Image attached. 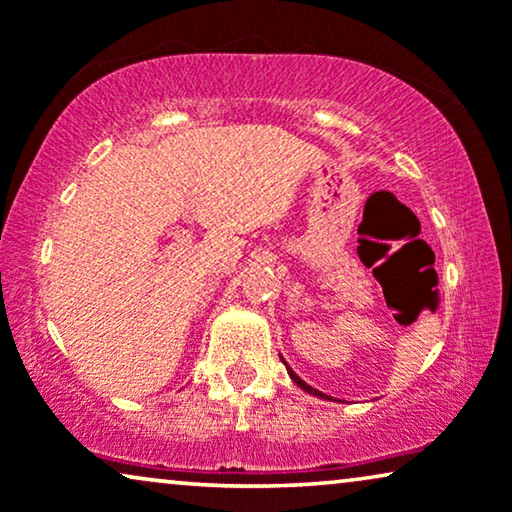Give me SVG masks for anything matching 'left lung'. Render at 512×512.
Returning a JSON list of instances; mask_svg holds the SVG:
<instances>
[{"mask_svg":"<svg viewBox=\"0 0 512 512\" xmlns=\"http://www.w3.org/2000/svg\"><path fill=\"white\" fill-rule=\"evenodd\" d=\"M286 370H289V375H291V380H293V382H296V384H298V387H300V389H303V391H307V394H314V396H319V398H328V396H324V394H321V391H317V389H312V387H310V384H305V382H303V380H300V377H298V375H296V373H293V370H291V368H289V366H286Z\"/></svg>","mask_w":512,"mask_h":512,"instance_id":"1","label":"left lung"}]
</instances>
